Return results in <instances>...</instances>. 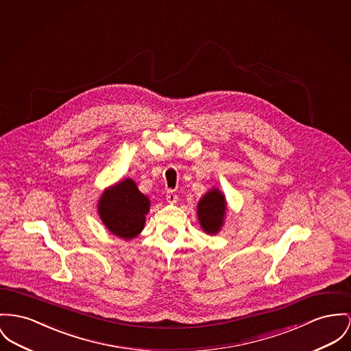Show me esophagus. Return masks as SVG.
I'll return each mask as SVG.
<instances>
[{"instance_id": "34e87169", "label": "esophagus", "mask_w": 351, "mask_h": 351, "mask_svg": "<svg viewBox=\"0 0 351 351\" xmlns=\"http://www.w3.org/2000/svg\"><path fill=\"white\" fill-rule=\"evenodd\" d=\"M166 199H167V202H170V204H176V202L178 201V195H177L173 190H167V193H166Z\"/></svg>"}]
</instances>
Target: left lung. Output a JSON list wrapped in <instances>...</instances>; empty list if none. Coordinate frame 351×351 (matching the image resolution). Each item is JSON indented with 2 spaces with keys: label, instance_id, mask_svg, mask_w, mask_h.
<instances>
[{
  "label": "left lung",
  "instance_id": "1",
  "mask_svg": "<svg viewBox=\"0 0 351 351\" xmlns=\"http://www.w3.org/2000/svg\"><path fill=\"white\" fill-rule=\"evenodd\" d=\"M226 204L222 193L217 189L205 194L198 204V218L206 233H217L222 225Z\"/></svg>",
  "mask_w": 351,
  "mask_h": 351
}]
</instances>
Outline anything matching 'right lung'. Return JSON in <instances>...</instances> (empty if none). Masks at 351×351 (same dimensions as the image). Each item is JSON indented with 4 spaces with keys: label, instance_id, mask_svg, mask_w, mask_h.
<instances>
[{
    "label": "right lung",
    "instance_id": "obj_1",
    "mask_svg": "<svg viewBox=\"0 0 351 351\" xmlns=\"http://www.w3.org/2000/svg\"><path fill=\"white\" fill-rule=\"evenodd\" d=\"M98 211L112 233L130 239L143 229L149 199L132 180H125L102 194Z\"/></svg>",
    "mask_w": 351,
    "mask_h": 351
}]
</instances>
